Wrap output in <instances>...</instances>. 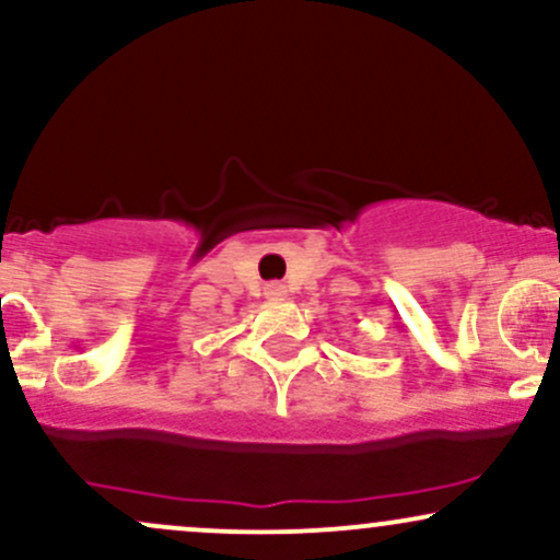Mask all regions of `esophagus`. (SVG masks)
Instances as JSON below:
<instances>
[{"instance_id":"34e87169","label":"esophagus","mask_w":560,"mask_h":560,"mask_svg":"<svg viewBox=\"0 0 560 560\" xmlns=\"http://www.w3.org/2000/svg\"><path fill=\"white\" fill-rule=\"evenodd\" d=\"M266 298L268 300H284L287 298V287L284 284H266Z\"/></svg>"}]
</instances>
